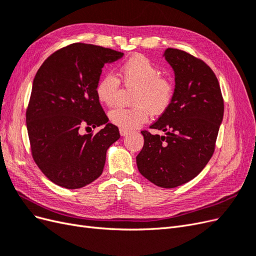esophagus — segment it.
<instances>
[{
    "label": "esophagus",
    "mask_w": 256,
    "mask_h": 256,
    "mask_svg": "<svg viewBox=\"0 0 256 256\" xmlns=\"http://www.w3.org/2000/svg\"><path fill=\"white\" fill-rule=\"evenodd\" d=\"M120 136H128V134H130V131L120 128Z\"/></svg>",
    "instance_id": "34e87169"
}]
</instances>
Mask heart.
<instances>
[{"label": "heart", "mask_w": 256, "mask_h": 256, "mask_svg": "<svg viewBox=\"0 0 256 256\" xmlns=\"http://www.w3.org/2000/svg\"><path fill=\"white\" fill-rule=\"evenodd\" d=\"M120 81L127 88H134L131 102L134 108H115L109 113L113 125L132 130L147 122L150 112L154 115L164 113L172 104L174 85L160 76V69L141 54L130 56L120 67ZM120 82L116 76L106 74L96 84V97L100 102L112 106L118 102Z\"/></svg>", "instance_id": "1"}]
</instances>
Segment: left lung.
<instances>
[{
    "label": "left lung",
    "instance_id": "8db88e82",
    "mask_svg": "<svg viewBox=\"0 0 256 256\" xmlns=\"http://www.w3.org/2000/svg\"><path fill=\"white\" fill-rule=\"evenodd\" d=\"M164 56L175 74L174 97L150 128L166 136L141 131L144 145L136 166L158 187L175 188L198 176L210 160L224 104L219 81L205 62L173 48Z\"/></svg>",
    "mask_w": 256,
    "mask_h": 256
}]
</instances>
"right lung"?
<instances>
[{
	"label": "right lung",
	"instance_id": "obj_1",
	"mask_svg": "<svg viewBox=\"0 0 256 256\" xmlns=\"http://www.w3.org/2000/svg\"><path fill=\"white\" fill-rule=\"evenodd\" d=\"M124 53L76 42L46 60L35 76L26 109V128L35 164L49 180L66 189L84 187L102 174L118 128L96 97V84L106 63ZM105 125L97 134L81 135L83 126Z\"/></svg>",
	"mask_w": 256,
	"mask_h": 256
}]
</instances>
